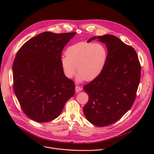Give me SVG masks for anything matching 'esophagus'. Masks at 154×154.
<instances>
[{
    "instance_id": "esophagus-1",
    "label": "esophagus",
    "mask_w": 154,
    "mask_h": 154,
    "mask_svg": "<svg viewBox=\"0 0 154 154\" xmlns=\"http://www.w3.org/2000/svg\"><path fill=\"white\" fill-rule=\"evenodd\" d=\"M82 88L79 86H75V92L76 93H79L81 91Z\"/></svg>"
}]
</instances>
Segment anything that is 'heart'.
<instances>
[{
  "mask_svg": "<svg viewBox=\"0 0 154 154\" xmlns=\"http://www.w3.org/2000/svg\"><path fill=\"white\" fill-rule=\"evenodd\" d=\"M60 61L64 75L71 78L76 69L78 82L91 81L103 70L107 59V51L100 42H80L69 46ZM77 68H76V67Z\"/></svg>",
  "mask_w": 154,
  "mask_h": 154,
  "instance_id": "b5f03b06",
  "label": "heart"
}]
</instances>
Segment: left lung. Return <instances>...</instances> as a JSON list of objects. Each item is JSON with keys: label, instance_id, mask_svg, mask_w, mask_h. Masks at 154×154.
Returning <instances> with one entry per match:
<instances>
[{"label": "left lung", "instance_id": "8db88e82", "mask_svg": "<svg viewBox=\"0 0 154 154\" xmlns=\"http://www.w3.org/2000/svg\"><path fill=\"white\" fill-rule=\"evenodd\" d=\"M105 43L108 55L100 74L83 86L89 99L83 107L87 120L98 127L120 119L134 104L141 77V65L135 49L112 35L94 36Z\"/></svg>", "mask_w": 154, "mask_h": 154}]
</instances>
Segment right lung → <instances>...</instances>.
<instances>
[{
    "mask_svg": "<svg viewBox=\"0 0 154 154\" xmlns=\"http://www.w3.org/2000/svg\"><path fill=\"white\" fill-rule=\"evenodd\" d=\"M75 33H41L24 43L16 54L14 91L24 113L36 122L57 118L75 93L74 82L65 76L60 59Z\"/></svg>",
    "mask_w": 154,
    "mask_h": 154,
    "instance_id": "right-lung-1",
    "label": "right lung"
}]
</instances>
